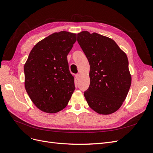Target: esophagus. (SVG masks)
Returning <instances> with one entry per match:
<instances>
[{"mask_svg":"<svg viewBox=\"0 0 153 153\" xmlns=\"http://www.w3.org/2000/svg\"><path fill=\"white\" fill-rule=\"evenodd\" d=\"M76 78L77 79H79L80 78V74H76Z\"/></svg>","mask_w":153,"mask_h":153,"instance_id":"1","label":"esophagus"}]
</instances>
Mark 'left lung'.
Masks as SVG:
<instances>
[{
	"mask_svg": "<svg viewBox=\"0 0 153 153\" xmlns=\"http://www.w3.org/2000/svg\"><path fill=\"white\" fill-rule=\"evenodd\" d=\"M77 42L90 65V85L84 93L88 105L101 114L120 109L131 86L128 60L112 39L83 31Z\"/></svg>",
	"mask_w": 153,
	"mask_h": 153,
	"instance_id": "obj_1",
	"label": "left lung"
}]
</instances>
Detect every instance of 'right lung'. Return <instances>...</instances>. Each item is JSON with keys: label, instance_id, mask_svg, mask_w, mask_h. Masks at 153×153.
Instances as JSON below:
<instances>
[{"label": "right lung", "instance_id": "add662e5", "mask_svg": "<svg viewBox=\"0 0 153 153\" xmlns=\"http://www.w3.org/2000/svg\"><path fill=\"white\" fill-rule=\"evenodd\" d=\"M76 41V33L56 32L37 43L29 54L24 65L25 86L42 111H62L76 89L67 58Z\"/></svg>", "mask_w": 153, "mask_h": 153}]
</instances>
